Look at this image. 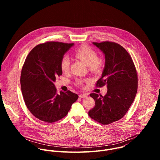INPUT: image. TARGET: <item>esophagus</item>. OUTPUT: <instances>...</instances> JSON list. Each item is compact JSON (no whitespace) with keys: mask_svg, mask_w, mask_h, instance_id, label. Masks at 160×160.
Instances as JSON below:
<instances>
[{"mask_svg":"<svg viewBox=\"0 0 160 160\" xmlns=\"http://www.w3.org/2000/svg\"><path fill=\"white\" fill-rule=\"evenodd\" d=\"M87 96H88L87 94H82L79 96V97L81 98H85L86 97H87Z\"/></svg>","mask_w":160,"mask_h":160,"instance_id":"1","label":"esophagus"}]
</instances>
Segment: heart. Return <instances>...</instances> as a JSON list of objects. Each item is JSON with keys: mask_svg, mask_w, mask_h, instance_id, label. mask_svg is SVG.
I'll use <instances>...</instances> for the list:
<instances>
[{"mask_svg": "<svg viewBox=\"0 0 160 160\" xmlns=\"http://www.w3.org/2000/svg\"><path fill=\"white\" fill-rule=\"evenodd\" d=\"M77 58L85 62L92 70H96L99 68L101 62L98 60V55L97 52L92 48L88 46H82L78 48L75 52ZM70 59L67 56L62 58L60 62L61 69L63 72H67L70 69ZM82 81H78L80 83Z\"/></svg>", "mask_w": 160, "mask_h": 160, "instance_id": "heart-1", "label": "heart"}]
</instances>
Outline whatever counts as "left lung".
<instances>
[{"instance_id": "left-lung-1", "label": "left lung", "mask_w": 160, "mask_h": 160, "mask_svg": "<svg viewBox=\"0 0 160 160\" xmlns=\"http://www.w3.org/2000/svg\"><path fill=\"white\" fill-rule=\"evenodd\" d=\"M104 54L105 64L97 87L107 86L104 96L90 94L95 102L89 117L96 122L108 125L119 120L132 105L138 91V74L132 58L118 43L111 42H92Z\"/></svg>"}]
</instances>
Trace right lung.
Instances as JSON below:
<instances>
[{"instance_id":"1","label":"right lung","mask_w":160,"mask_h":160,"mask_svg":"<svg viewBox=\"0 0 160 160\" xmlns=\"http://www.w3.org/2000/svg\"><path fill=\"white\" fill-rule=\"evenodd\" d=\"M74 43L49 42L28 54L22 68L20 82L25 104L38 119L53 123L64 118L78 96L71 91L57 92L54 84L62 75L60 62Z\"/></svg>"}]
</instances>
